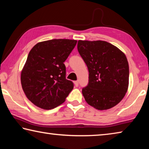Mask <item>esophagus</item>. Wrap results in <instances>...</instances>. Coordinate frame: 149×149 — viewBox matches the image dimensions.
Listing matches in <instances>:
<instances>
[{"label": "esophagus", "mask_w": 149, "mask_h": 149, "mask_svg": "<svg viewBox=\"0 0 149 149\" xmlns=\"http://www.w3.org/2000/svg\"><path fill=\"white\" fill-rule=\"evenodd\" d=\"M74 83V85H75V87H77L78 85H79V82H78L77 81H75Z\"/></svg>", "instance_id": "esophagus-1"}]
</instances>
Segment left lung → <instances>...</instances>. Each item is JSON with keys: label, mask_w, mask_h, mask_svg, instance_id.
<instances>
[{"label": "left lung", "mask_w": 149, "mask_h": 149, "mask_svg": "<svg viewBox=\"0 0 149 149\" xmlns=\"http://www.w3.org/2000/svg\"><path fill=\"white\" fill-rule=\"evenodd\" d=\"M77 50L89 70V84L82 89L85 101L99 110L115 107L129 86V64L125 54L104 41H82Z\"/></svg>", "instance_id": "obj_1"}]
</instances>
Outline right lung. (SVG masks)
Segmentation results:
<instances>
[{"label": "right lung", "mask_w": 149, "mask_h": 149, "mask_svg": "<svg viewBox=\"0 0 149 149\" xmlns=\"http://www.w3.org/2000/svg\"><path fill=\"white\" fill-rule=\"evenodd\" d=\"M76 40L52 39L39 42L30 50L21 72L25 95L33 104L50 110L62 104L74 88L65 79L64 64Z\"/></svg>", "instance_id": "right-lung-1"}]
</instances>
